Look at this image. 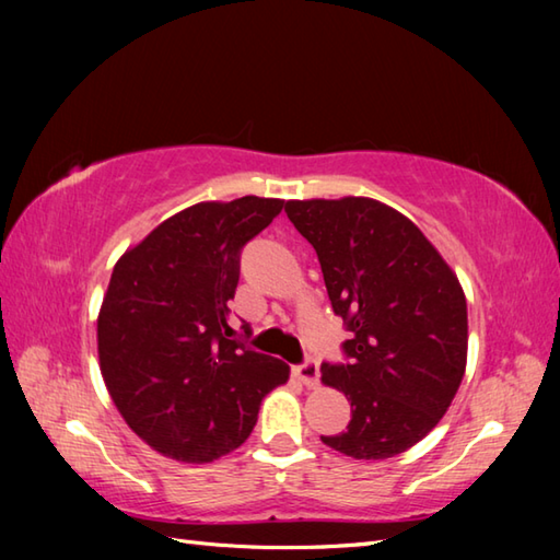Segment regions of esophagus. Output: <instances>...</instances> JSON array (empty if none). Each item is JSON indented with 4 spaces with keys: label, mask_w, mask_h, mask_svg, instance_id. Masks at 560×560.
Here are the masks:
<instances>
[{
    "label": "esophagus",
    "mask_w": 560,
    "mask_h": 560,
    "mask_svg": "<svg viewBox=\"0 0 560 560\" xmlns=\"http://www.w3.org/2000/svg\"><path fill=\"white\" fill-rule=\"evenodd\" d=\"M293 373L299 375V380L305 387H315L319 380V365L315 359H305L301 365L293 368Z\"/></svg>",
    "instance_id": "obj_1"
}]
</instances>
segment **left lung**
<instances>
[{
	"mask_svg": "<svg viewBox=\"0 0 560 560\" xmlns=\"http://www.w3.org/2000/svg\"><path fill=\"white\" fill-rule=\"evenodd\" d=\"M315 247L331 311L349 339L323 383L351 401L347 431L323 443L355 459H387L433 431L467 365V301L416 225L368 197L287 201Z\"/></svg>",
	"mask_w": 560,
	"mask_h": 560,
	"instance_id": "obj_1",
	"label": "left lung"
}]
</instances>
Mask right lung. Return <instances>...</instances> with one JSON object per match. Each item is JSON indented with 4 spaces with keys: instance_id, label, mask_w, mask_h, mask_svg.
I'll return each instance as SVG.
<instances>
[{
    "instance_id": "add662e5",
    "label": "right lung",
    "mask_w": 560,
    "mask_h": 560,
    "mask_svg": "<svg viewBox=\"0 0 560 560\" xmlns=\"http://www.w3.org/2000/svg\"><path fill=\"white\" fill-rule=\"evenodd\" d=\"M281 199L201 201L117 261L98 315L101 373L129 428L165 457L211 462L241 447L289 365L231 339L243 247ZM245 337L249 325H241Z\"/></svg>"
}]
</instances>
